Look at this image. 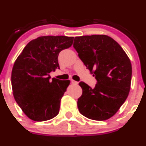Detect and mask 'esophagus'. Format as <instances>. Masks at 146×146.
Here are the masks:
<instances>
[{"instance_id": "obj_1", "label": "esophagus", "mask_w": 146, "mask_h": 146, "mask_svg": "<svg viewBox=\"0 0 146 146\" xmlns=\"http://www.w3.org/2000/svg\"><path fill=\"white\" fill-rule=\"evenodd\" d=\"M70 82H71L72 84H74V85H78V82L77 81H75V80H71Z\"/></svg>"}]
</instances>
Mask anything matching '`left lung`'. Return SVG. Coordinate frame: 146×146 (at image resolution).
Here are the masks:
<instances>
[{"instance_id": "left-lung-1", "label": "left lung", "mask_w": 146, "mask_h": 146, "mask_svg": "<svg viewBox=\"0 0 146 146\" xmlns=\"http://www.w3.org/2000/svg\"><path fill=\"white\" fill-rule=\"evenodd\" d=\"M73 47L98 81L94 88L84 82H79L82 90L78 100L79 111L92 120L111 118L124 103L130 91V59L121 46L107 35L76 36Z\"/></svg>"}]
</instances>
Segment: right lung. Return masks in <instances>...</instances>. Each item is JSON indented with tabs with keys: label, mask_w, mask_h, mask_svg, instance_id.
<instances>
[{
	"label": "right lung",
	"mask_w": 146,
	"mask_h": 146,
	"mask_svg": "<svg viewBox=\"0 0 146 146\" xmlns=\"http://www.w3.org/2000/svg\"><path fill=\"white\" fill-rule=\"evenodd\" d=\"M73 42V36H39L29 42L16 59L11 75L13 96L28 118L43 121L59 112L70 80H50L49 73L59 68L58 54Z\"/></svg>",
	"instance_id": "add662e5"
}]
</instances>
